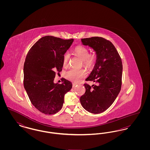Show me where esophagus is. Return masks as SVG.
<instances>
[{
  "label": "esophagus",
  "instance_id": "obj_1",
  "mask_svg": "<svg viewBox=\"0 0 150 150\" xmlns=\"http://www.w3.org/2000/svg\"><path fill=\"white\" fill-rule=\"evenodd\" d=\"M77 86V84H76V83H72V87H73V88H74L75 86Z\"/></svg>",
  "mask_w": 150,
  "mask_h": 150
}]
</instances>
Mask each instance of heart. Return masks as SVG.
Returning <instances> with one entry per match:
<instances>
[{
	"instance_id": "heart-1",
	"label": "heart",
	"mask_w": 150,
	"mask_h": 150,
	"mask_svg": "<svg viewBox=\"0 0 150 150\" xmlns=\"http://www.w3.org/2000/svg\"><path fill=\"white\" fill-rule=\"evenodd\" d=\"M74 54L83 61V64L88 67H91L94 64L97 56L95 53L89 54V50L83 46H78L73 51ZM70 58L69 53H65L63 58V66L66 67ZM86 76V72L84 70H76L71 69L65 72L66 78L72 81L78 83Z\"/></svg>"
}]
</instances>
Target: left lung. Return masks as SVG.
Masks as SVG:
<instances>
[{
  "label": "left lung",
  "mask_w": 150,
  "mask_h": 150,
  "mask_svg": "<svg viewBox=\"0 0 150 150\" xmlns=\"http://www.w3.org/2000/svg\"><path fill=\"white\" fill-rule=\"evenodd\" d=\"M83 45L95 51L97 58L93 70L86 79L96 84H84L86 92L80 101L83 108L92 114L106 111L113 103L121 90L122 64L114 45L101 37L81 39Z\"/></svg>",
  "instance_id": "left-lung-1"
}]
</instances>
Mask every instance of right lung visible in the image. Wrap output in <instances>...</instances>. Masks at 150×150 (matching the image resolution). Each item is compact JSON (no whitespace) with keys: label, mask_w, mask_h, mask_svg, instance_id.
<instances>
[{"label":"right lung","mask_w":150,"mask_h":150,"mask_svg":"<svg viewBox=\"0 0 150 150\" xmlns=\"http://www.w3.org/2000/svg\"><path fill=\"white\" fill-rule=\"evenodd\" d=\"M74 42L52 36L40 38L30 48L23 66V85L33 106L45 114H54L62 107L64 94L72 83H54L56 71L63 67V58Z\"/></svg>","instance_id":"add662e5"}]
</instances>
